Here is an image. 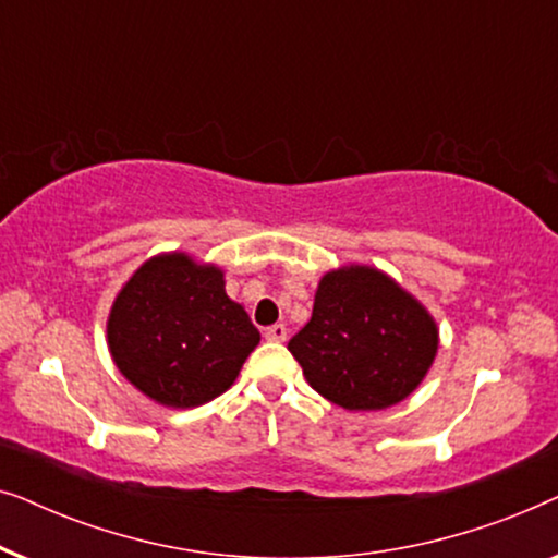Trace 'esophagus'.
I'll return each mask as SVG.
<instances>
[{
    "mask_svg": "<svg viewBox=\"0 0 558 558\" xmlns=\"http://www.w3.org/2000/svg\"><path fill=\"white\" fill-rule=\"evenodd\" d=\"M264 338L269 340V342H284V340H287V327H284V325H271V327H266Z\"/></svg>",
    "mask_w": 558,
    "mask_h": 558,
    "instance_id": "obj_1",
    "label": "esophagus"
}]
</instances>
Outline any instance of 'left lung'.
<instances>
[{"mask_svg":"<svg viewBox=\"0 0 558 558\" xmlns=\"http://www.w3.org/2000/svg\"><path fill=\"white\" fill-rule=\"evenodd\" d=\"M287 348L327 401L348 411H378L422 384L439 330L424 304L388 274L342 266L319 279L310 323Z\"/></svg>","mask_w":558,"mask_h":558,"instance_id":"8db88e82","label":"left lung"}]
</instances>
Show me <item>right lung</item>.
<instances>
[{
  "label": "right lung",
  "instance_id": "right-lung-1",
  "mask_svg": "<svg viewBox=\"0 0 558 558\" xmlns=\"http://www.w3.org/2000/svg\"><path fill=\"white\" fill-rule=\"evenodd\" d=\"M106 335L129 384L172 409L228 391L262 340L246 310L226 294L223 271L178 251L132 274L113 300Z\"/></svg>",
  "mask_w": 558,
  "mask_h": 558
}]
</instances>
